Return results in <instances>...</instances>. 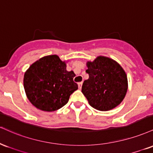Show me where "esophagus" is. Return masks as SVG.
<instances>
[{"label":"esophagus","mask_w":153,"mask_h":153,"mask_svg":"<svg viewBox=\"0 0 153 153\" xmlns=\"http://www.w3.org/2000/svg\"><path fill=\"white\" fill-rule=\"evenodd\" d=\"M82 82H79V83H78L79 89H82Z\"/></svg>","instance_id":"obj_1"}]
</instances>
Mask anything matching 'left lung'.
Returning a JSON list of instances; mask_svg holds the SVG:
<instances>
[{"instance_id":"1","label":"left lung","mask_w":153,"mask_h":153,"mask_svg":"<svg viewBox=\"0 0 153 153\" xmlns=\"http://www.w3.org/2000/svg\"><path fill=\"white\" fill-rule=\"evenodd\" d=\"M87 66L89 79L84 82L82 91L89 105L100 111L111 110L119 105L128 87L123 67L113 59L102 56L87 62Z\"/></svg>"}]
</instances>
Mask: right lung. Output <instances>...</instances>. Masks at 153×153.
<instances>
[{"mask_svg": "<svg viewBox=\"0 0 153 153\" xmlns=\"http://www.w3.org/2000/svg\"><path fill=\"white\" fill-rule=\"evenodd\" d=\"M75 74L66 71L65 62L57 55L44 56L30 66L24 74L23 87L28 100L37 109L53 112L67 103L78 89Z\"/></svg>", "mask_w": 153, "mask_h": 153, "instance_id": "right-lung-1", "label": "right lung"}]
</instances>
